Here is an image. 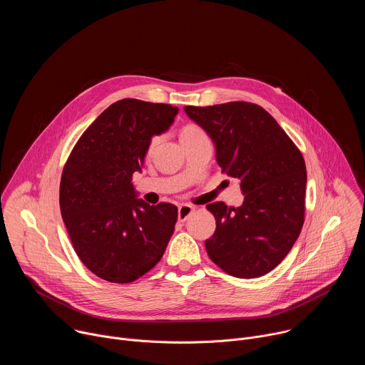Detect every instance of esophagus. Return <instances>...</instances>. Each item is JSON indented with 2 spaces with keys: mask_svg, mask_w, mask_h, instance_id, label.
I'll use <instances>...</instances> for the list:
<instances>
[{
  "mask_svg": "<svg viewBox=\"0 0 365 365\" xmlns=\"http://www.w3.org/2000/svg\"><path fill=\"white\" fill-rule=\"evenodd\" d=\"M193 210L195 207L192 206V205H189V203H182L180 206H179V210H178V218H179V221H186L187 218H189V215L193 212Z\"/></svg>",
  "mask_w": 365,
  "mask_h": 365,
  "instance_id": "34e87169",
  "label": "esophagus"
}]
</instances>
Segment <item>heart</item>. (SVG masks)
<instances>
[{
    "label": "heart",
    "instance_id": "b5f03b06",
    "mask_svg": "<svg viewBox=\"0 0 365 365\" xmlns=\"http://www.w3.org/2000/svg\"><path fill=\"white\" fill-rule=\"evenodd\" d=\"M199 131H202V130H200L197 125H193V124H187V125H185V127H183L180 137H183V135H189V134H195V133H199ZM158 141H159V137H158V135L151 137V140H150V144H148V148L151 150V148H153L155 144H158Z\"/></svg>",
    "mask_w": 365,
    "mask_h": 365
}]
</instances>
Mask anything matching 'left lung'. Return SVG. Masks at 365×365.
Returning a JSON list of instances; mask_svg holds the SVG:
<instances>
[{
  "label": "left lung",
  "instance_id": "left-lung-1",
  "mask_svg": "<svg viewBox=\"0 0 365 365\" xmlns=\"http://www.w3.org/2000/svg\"><path fill=\"white\" fill-rule=\"evenodd\" d=\"M217 147L222 173L241 180L244 202L207 203L217 221L206 252L225 273L264 276L292 250L304 222L306 165L277 121L257 103L232 101L185 107Z\"/></svg>",
  "mask_w": 365,
  "mask_h": 365
}]
</instances>
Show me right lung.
Returning a JSON list of instances; mask_svg holds the SVG:
<instances>
[{
    "label": "right lung",
    "mask_w": 365,
    "mask_h": 365,
    "mask_svg": "<svg viewBox=\"0 0 365 365\" xmlns=\"http://www.w3.org/2000/svg\"><path fill=\"white\" fill-rule=\"evenodd\" d=\"M178 108L134 98L114 102L79 137L65 163L59 203L76 255L95 276L131 283L160 262L178 207L135 199L150 140L166 131Z\"/></svg>",
    "instance_id": "right-lung-1"
}]
</instances>
